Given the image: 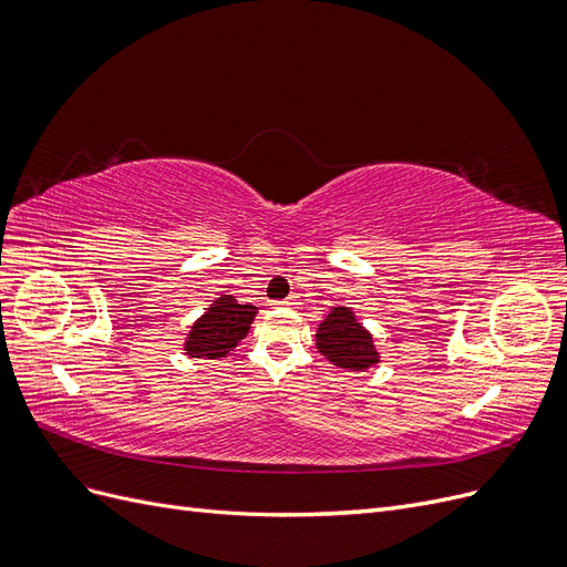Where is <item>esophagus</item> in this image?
I'll return each mask as SVG.
<instances>
[{
	"instance_id": "esophagus-1",
	"label": "esophagus",
	"mask_w": 567,
	"mask_h": 567,
	"mask_svg": "<svg viewBox=\"0 0 567 567\" xmlns=\"http://www.w3.org/2000/svg\"><path fill=\"white\" fill-rule=\"evenodd\" d=\"M277 305H281V307H296V305H298V298L290 296V298H286V300H279Z\"/></svg>"
}]
</instances>
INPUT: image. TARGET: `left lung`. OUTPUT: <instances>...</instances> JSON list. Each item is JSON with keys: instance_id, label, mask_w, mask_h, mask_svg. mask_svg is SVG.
<instances>
[{"instance_id": "left-lung-1", "label": "left lung", "mask_w": 567, "mask_h": 567, "mask_svg": "<svg viewBox=\"0 0 567 567\" xmlns=\"http://www.w3.org/2000/svg\"><path fill=\"white\" fill-rule=\"evenodd\" d=\"M319 352L340 369L362 371L379 362L373 340L364 326H359L348 307H336L317 331Z\"/></svg>"}]
</instances>
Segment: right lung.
Instances as JSON below:
<instances>
[{
  "mask_svg": "<svg viewBox=\"0 0 567 567\" xmlns=\"http://www.w3.org/2000/svg\"><path fill=\"white\" fill-rule=\"evenodd\" d=\"M257 307L238 305L231 296H221L196 323L186 340V354L227 357L250 329Z\"/></svg>",
  "mask_w": 567,
  "mask_h": 567,
  "instance_id": "1",
  "label": "right lung"
}]
</instances>
